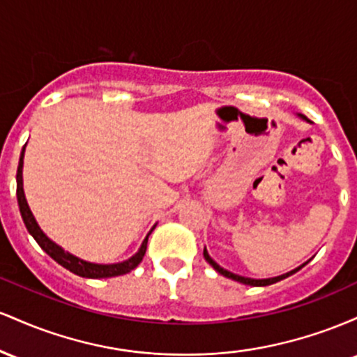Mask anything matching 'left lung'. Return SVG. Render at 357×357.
Masks as SVG:
<instances>
[{"instance_id":"8db88e82","label":"left lung","mask_w":357,"mask_h":357,"mask_svg":"<svg viewBox=\"0 0 357 357\" xmlns=\"http://www.w3.org/2000/svg\"><path fill=\"white\" fill-rule=\"evenodd\" d=\"M297 116L301 117L302 121H307V122H310L309 119H307L305 116H302V114H297ZM203 257H204V260H206L208 264H210L211 267L215 268L216 272H218V273H221V275H223V277H227V278H231V280H235V282H240V284H245V285H252V287H267V285H272V284H275V282H280V280H284V278L290 277V275H292V273L298 272V270H301V268L304 267V265L307 264V261H305V264H302L301 267H297V268L290 270V272L284 273V275L272 277V278H250V277H241V275H236V273L230 272V270H227V268L220 267V265L216 264V261L213 260V258L210 257V253H208V250H206V248L203 250Z\"/></svg>"}]
</instances>
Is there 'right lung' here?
Listing matches in <instances>:
<instances>
[{"instance_id":"obj_1","label":"right lung","mask_w":357,"mask_h":357,"mask_svg":"<svg viewBox=\"0 0 357 357\" xmlns=\"http://www.w3.org/2000/svg\"><path fill=\"white\" fill-rule=\"evenodd\" d=\"M26 146V144H24ZM24 146L22 149V154H20V162H18V171H16V198H18V206H20V213H22V218L24 227H26L28 233L36 240V243L42 247L43 252H47L56 264H60L61 267L70 270L72 273L79 277H85V278H110V277H117V275H124V273H129L130 270H134L139 264L142 261V257H144L146 248H147V238L153 233L155 228V223L151 231L147 233V236L142 241L141 248L134 253L132 257L127 258L124 261H119V264H92V261L82 260V258L72 255L70 252H65L60 245H56L55 241L48 238L45 235L40 225L36 223L33 213H31L30 206H28L26 198H24V191H23V158H24Z\"/></svg>"}]
</instances>
